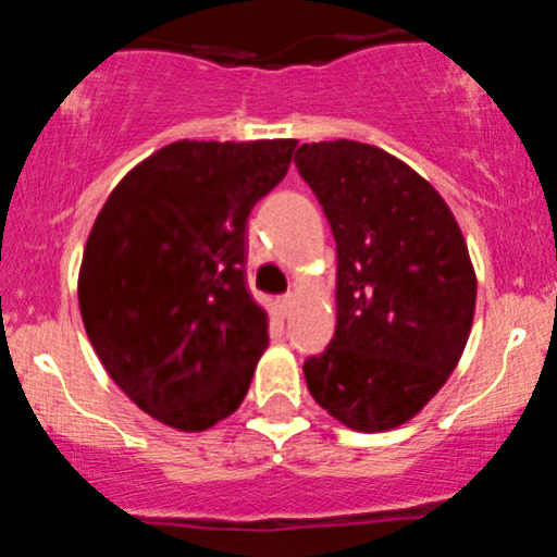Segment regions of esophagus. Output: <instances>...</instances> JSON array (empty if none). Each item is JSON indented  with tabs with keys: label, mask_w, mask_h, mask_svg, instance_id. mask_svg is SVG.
Instances as JSON below:
<instances>
[{
	"label": "esophagus",
	"mask_w": 557,
	"mask_h": 557,
	"mask_svg": "<svg viewBox=\"0 0 557 557\" xmlns=\"http://www.w3.org/2000/svg\"><path fill=\"white\" fill-rule=\"evenodd\" d=\"M293 304H296V298H293V296H280L277 298V311L283 317H288L293 311Z\"/></svg>",
	"instance_id": "34e87169"
}]
</instances>
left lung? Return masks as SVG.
<instances>
[{"instance_id":"left-lung-1","label":"left lung","mask_w":557,"mask_h":557,"mask_svg":"<svg viewBox=\"0 0 557 557\" xmlns=\"http://www.w3.org/2000/svg\"><path fill=\"white\" fill-rule=\"evenodd\" d=\"M296 166L338 246V322L327 351L304 364L309 394L351 431H391L438 394L466 351L468 243L436 187L375 145H301Z\"/></svg>"}]
</instances>
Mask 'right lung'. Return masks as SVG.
<instances>
[{
    "mask_svg": "<svg viewBox=\"0 0 557 557\" xmlns=\"http://www.w3.org/2000/svg\"><path fill=\"white\" fill-rule=\"evenodd\" d=\"M296 139H180L137 163L91 224L78 309L113 383L158 423L198 433L246 399L269 344L246 288L248 213Z\"/></svg>",
    "mask_w": 557,
    "mask_h": 557,
    "instance_id": "add662e5",
    "label": "right lung"
}]
</instances>
